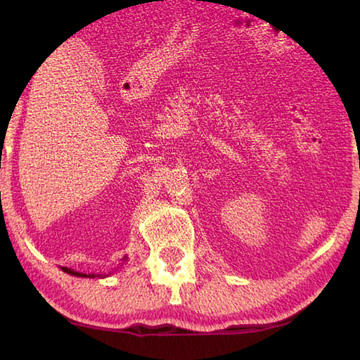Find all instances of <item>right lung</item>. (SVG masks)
<instances>
[{"label": "right lung", "instance_id": "obj_1", "mask_svg": "<svg viewBox=\"0 0 360 360\" xmlns=\"http://www.w3.org/2000/svg\"><path fill=\"white\" fill-rule=\"evenodd\" d=\"M127 255H124V259H122V264L120 265H124V262H127ZM119 268V266H117ZM117 268H115V271H117ZM62 270L65 271V273H68V275H71V276H77V278H106V276H109L111 275V273H98V275H95V273H81V271H76V270H72V268H68V266H62Z\"/></svg>", "mask_w": 360, "mask_h": 360}]
</instances>
